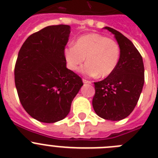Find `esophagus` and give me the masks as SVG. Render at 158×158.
<instances>
[{
    "instance_id": "1",
    "label": "esophagus",
    "mask_w": 158,
    "mask_h": 158,
    "mask_svg": "<svg viewBox=\"0 0 158 158\" xmlns=\"http://www.w3.org/2000/svg\"><path fill=\"white\" fill-rule=\"evenodd\" d=\"M82 82H83V83H89V84H90L91 83V81H89V80H86V79H82Z\"/></svg>"
}]
</instances>
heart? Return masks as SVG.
Wrapping results in <instances>:
<instances>
[{
  "label": "heart",
  "mask_w": 158,
  "mask_h": 158,
  "mask_svg": "<svg viewBox=\"0 0 158 158\" xmlns=\"http://www.w3.org/2000/svg\"><path fill=\"white\" fill-rule=\"evenodd\" d=\"M120 56L117 42L100 34L91 33L81 36L76 45H68L64 49V57L70 70L76 72L84 62L82 73L89 76L105 78L116 69Z\"/></svg>",
  "instance_id": "1"
}]
</instances>
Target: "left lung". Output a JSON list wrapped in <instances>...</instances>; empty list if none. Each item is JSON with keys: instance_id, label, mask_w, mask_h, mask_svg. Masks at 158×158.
Returning <instances> with one entry per match:
<instances>
[{"instance_id": "left-lung-1", "label": "left lung", "mask_w": 158, "mask_h": 158, "mask_svg": "<svg viewBox=\"0 0 158 158\" xmlns=\"http://www.w3.org/2000/svg\"><path fill=\"white\" fill-rule=\"evenodd\" d=\"M104 28L114 35L120 56L114 72L94 82L92 105L100 117L120 120L128 116L137 105L144 84V65L141 54L128 38L113 28Z\"/></svg>"}]
</instances>
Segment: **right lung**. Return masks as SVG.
Returning a JSON list of instances; mask_svg holds the SVG:
<instances>
[{
    "mask_svg": "<svg viewBox=\"0 0 158 158\" xmlns=\"http://www.w3.org/2000/svg\"><path fill=\"white\" fill-rule=\"evenodd\" d=\"M69 25L49 26L30 35L15 65V83L27 113L43 123L63 120L81 86L82 79L66 68L64 49Z\"/></svg>",
    "mask_w": 158,
    "mask_h": 158,
    "instance_id": "1",
    "label": "right lung"
}]
</instances>
